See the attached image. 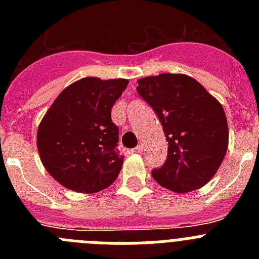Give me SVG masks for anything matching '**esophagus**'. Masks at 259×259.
Wrapping results in <instances>:
<instances>
[{"instance_id":"obj_1","label":"esophagus","mask_w":259,"mask_h":259,"mask_svg":"<svg viewBox=\"0 0 259 259\" xmlns=\"http://www.w3.org/2000/svg\"><path fill=\"white\" fill-rule=\"evenodd\" d=\"M143 152V146L141 145H137L136 148H134V149H132V153H135V154H139V153H141Z\"/></svg>"}]
</instances>
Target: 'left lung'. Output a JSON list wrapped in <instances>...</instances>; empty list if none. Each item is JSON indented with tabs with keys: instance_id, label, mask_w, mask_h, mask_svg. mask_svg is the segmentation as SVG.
I'll return each mask as SVG.
<instances>
[{
	"instance_id": "left-lung-1",
	"label": "left lung",
	"mask_w": 259,
	"mask_h": 259,
	"mask_svg": "<svg viewBox=\"0 0 259 259\" xmlns=\"http://www.w3.org/2000/svg\"><path fill=\"white\" fill-rule=\"evenodd\" d=\"M137 83V93L154 110L168 141L166 161L152 170L154 180L176 193L203 187L227 152V118L222 105L188 75L161 74Z\"/></svg>"
}]
</instances>
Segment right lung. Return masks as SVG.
Masks as SVG:
<instances>
[{
    "instance_id": "obj_1",
    "label": "right lung",
    "mask_w": 259,
    "mask_h": 259,
    "mask_svg": "<svg viewBox=\"0 0 259 259\" xmlns=\"http://www.w3.org/2000/svg\"><path fill=\"white\" fill-rule=\"evenodd\" d=\"M128 80L84 77L53 102L37 131V150L48 172L66 188L95 193L118 178L123 157L111 109Z\"/></svg>"
}]
</instances>
